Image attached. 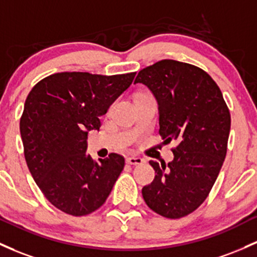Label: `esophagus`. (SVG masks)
Instances as JSON below:
<instances>
[{
  "instance_id": "34e87169",
  "label": "esophagus",
  "mask_w": 257,
  "mask_h": 257,
  "mask_svg": "<svg viewBox=\"0 0 257 257\" xmlns=\"http://www.w3.org/2000/svg\"><path fill=\"white\" fill-rule=\"evenodd\" d=\"M143 162L144 160L142 157H135V156L126 157V163H128V165H142Z\"/></svg>"
}]
</instances>
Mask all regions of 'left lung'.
Wrapping results in <instances>:
<instances>
[{"label":"left lung","instance_id":"obj_1","mask_svg":"<svg viewBox=\"0 0 257 257\" xmlns=\"http://www.w3.org/2000/svg\"><path fill=\"white\" fill-rule=\"evenodd\" d=\"M150 89L159 103L160 135L177 143L174 159L150 161L155 179L143 188L146 205L167 218L195 211L215 184L227 154L230 114L221 90L205 70L162 60L142 69L134 84Z\"/></svg>","mask_w":257,"mask_h":257}]
</instances>
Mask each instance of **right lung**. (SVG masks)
<instances>
[{"label":"right lung","mask_w":257,"mask_h":257,"mask_svg":"<svg viewBox=\"0 0 257 257\" xmlns=\"http://www.w3.org/2000/svg\"><path fill=\"white\" fill-rule=\"evenodd\" d=\"M135 74L56 73L28 95L19 124L25 161L42 194L58 210L85 216L108 197L124 157L109 154L94 161L86 154L87 133L100 129V117Z\"/></svg>","instance_id":"add662e5"}]
</instances>
